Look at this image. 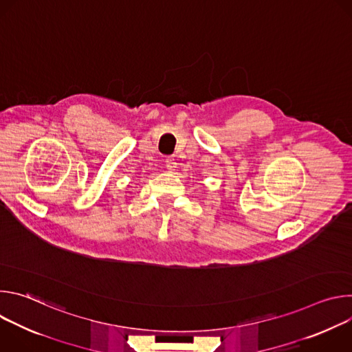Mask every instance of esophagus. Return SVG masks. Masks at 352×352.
<instances>
[{
	"instance_id": "1",
	"label": "esophagus",
	"mask_w": 352,
	"mask_h": 352,
	"mask_svg": "<svg viewBox=\"0 0 352 352\" xmlns=\"http://www.w3.org/2000/svg\"><path fill=\"white\" fill-rule=\"evenodd\" d=\"M166 167H167V170L174 171V170L177 168V162L170 157V159H167V162H166Z\"/></svg>"
}]
</instances>
